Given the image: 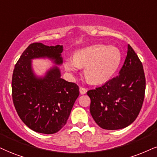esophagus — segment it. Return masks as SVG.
I'll use <instances>...</instances> for the list:
<instances>
[{
	"mask_svg": "<svg viewBox=\"0 0 157 157\" xmlns=\"http://www.w3.org/2000/svg\"><path fill=\"white\" fill-rule=\"evenodd\" d=\"M79 91H80V93L82 94H84L86 93V92H87V90H86V88L84 87H80L79 88Z\"/></svg>",
	"mask_w": 157,
	"mask_h": 157,
	"instance_id": "obj_1",
	"label": "esophagus"
}]
</instances>
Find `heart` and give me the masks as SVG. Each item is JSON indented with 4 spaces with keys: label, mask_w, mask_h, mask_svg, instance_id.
I'll return each mask as SVG.
<instances>
[{
    "label": "heart",
    "mask_w": 157,
    "mask_h": 157,
    "mask_svg": "<svg viewBox=\"0 0 157 157\" xmlns=\"http://www.w3.org/2000/svg\"><path fill=\"white\" fill-rule=\"evenodd\" d=\"M121 59V52L117 46L95 44L78 50L74 58L65 59L64 67L71 74L85 67L84 73L88 80L99 84L111 78L119 67Z\"/></svg>",
    "instance_id": "obj_1"
}]
</instances>
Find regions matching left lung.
Masks as SVG:
<instances>
[{
  "mask_svg": "<svg viewBox=\"0 0 157 157\" xmlns=\"http://www.w3.org/2000/svg\"><path fill=\"white\" fill-rule=\"evenodd\" d=\"M145 90L142 63L128 44L127 57L119 75L87 92L91 115L102 129L115 130L127 127L140 113Z\"/></svg>",
  "mask_w": 157,
  "mask_h": 157,
  "instance_id": "obj_1",
  "label": "left lung"
}]
</instances>
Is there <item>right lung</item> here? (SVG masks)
Segmentation results:
<instances>
[{"instance_id":"add662e5","label":"right lung","mask_w":157,"mask_h":157,"mask_svg":"<svg viewBox=\"0 0 157 157\" xmlns=\"http://www.w3.org/2000/svg\"><path fill=\"white\" fill-rule=\"evenodd\" d=\"M63 46L33 43L23 52L12 75V99L21 120L32 130L54 134L67 122L75 100L78 85L61 78L59 68H51L44 77H37L32 59L48 58L57 65L63 64Z\"/></svg>"}]
</instances>
